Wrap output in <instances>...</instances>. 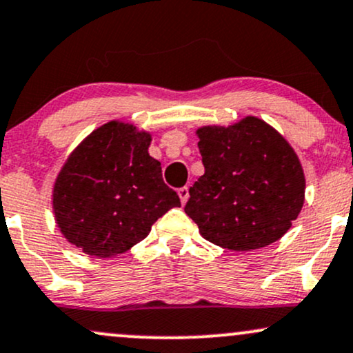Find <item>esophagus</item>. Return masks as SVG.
<instances>
[{"label": "esophagus", "instance_id": "esophagus-1", "mask_svg": "<svg viewBox=\"0 0 353 353\" xmlns=\"http://www.w3.org/2000/svg\"><path fill=\"white\" fill-rule=\"evenodd\" d=\"M177 194H179L182 204H185V202H188V199H189V188H181L179 190H177Z\"/></svg>", "mask_w": 353, "mask_h": 353}]
</instances>
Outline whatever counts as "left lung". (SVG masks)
<instances>
[{"instance_id":"8db88e82","label":"left lung","mask_w":353,"mask_h":353,"mask_svg":"<svg viewBox=\"0 0 353 353\" xmlns=\"http://www.w3.org/2000/svg\"><path fill=\"white\" fill-rule=\"evenodd\" d=\"M204 176L189 189L185 214L201 236L230 250L279 241L303 205L297 154L269 124L247 116L229 128L197 129Z\"/></svg>"}]
</instances>
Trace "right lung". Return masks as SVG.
<instances>
[{
    "label": "right lung",
    "mask_w": 353,
    "mask_h": 353,
    "mask_svg": "<svg viewBox=\"0 0 353 353\" xmlns=\"http://www.w3.org/2000/svg\"><path fill=\"white\" fill-rule=\"evenodd\" d=\"M149 144L148 132L111 121L68 157L54 182L52 209L72 245L96 257L123 254L148 237L169 209L179 208Z\"/></svg>",
    "instance_id": "obj_1"
}]
</instances>
